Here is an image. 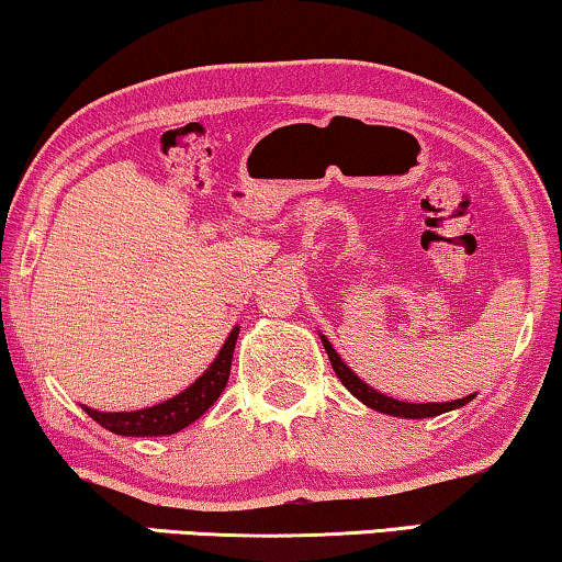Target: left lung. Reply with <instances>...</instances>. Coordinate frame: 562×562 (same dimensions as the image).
Returning <instances> with one entry per match:
<instances>
[{
    "mask_svg": "<svg viewBox=\"0 0 562 562\" xmlns=\"http://www.w3.org/2000/svg\"><path fill=\"white\" fill-rule=\"evenodd\" d=\"M319 340H322V345H325L329 363H333L337 379L342 381V386L348 389L350 394L358 398V402H363L368 409H373V412L391 414V417H402V419H427V417H437V414L460 409V406H465L468 402H473V398H475V394H471V396L456 398V402H427V404L398 402V398L381 394V391H375L373 386H368L366 381H360L358 373H352L350 366L345 363L340 356H337V350L333 348V342H329L325 335H319Z\"/></svg>",
    "mask_w": 562,
    "mask_h": 562,
    "instance_id": "obj_1",
    "label": "left lung"
}]
</instances>
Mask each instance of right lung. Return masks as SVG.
<instances>
[{"label": "right lung", "mask_w": 562, "mask_h": 562, "mask_svg": "<svg viewBox=\"0 0 562 562\" xmlns=\"http://www.w3.org/2000/svg\"><path fill=\"white\" fill-rule=\"evenodd\" d=\"M237 335H240V327H233V333L227 335L225 345H222L217 358L212 360L210 368H206L189 389H183L181 394H176L173 398H166V402H160L156 406H145V409L135 412H99L83 404L81 409L87 412L91 419L99 422L104 429H110V432L122 437H160L181 432L183 427H189L191 422L202 417V414L217 402L222 391H225Z\"/></svg>", "instance_id": "1"}]
</instances>
